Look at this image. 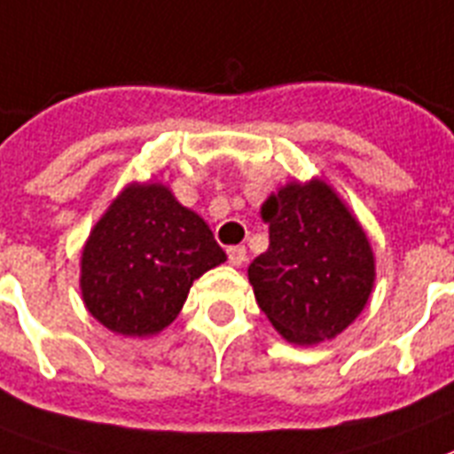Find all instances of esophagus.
Instances as JSON below:
<instances>
[{"label": "esophagus", "instance_id": "obj_1", "mask_svg": "<svg viewBox=\"0 0 454 454\" xmlns=\"http://www.w3.org/2000/svg\"><path fill=\"white\" fill-rule=\"evenodd\" d=\"M227 257H230L231 267H241L248 254H246V248H243V246H231V248H227Z\"/></svg>", "mask_w": 454, "mask_h": 454}]
</instances>
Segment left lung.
Returning <instances> with one entry per match:
<instances>
[{
	"label": "left lung",
	"instance_id": "1",
	"mask_svg": "<svg viewBox=\"0 0 454 454\" xmlns=\"http://www.w3.org/2000/svg\"><path fill=\"white\" fill-rule=\"evenodd\" d=\"M269 250L248 267L262 313L290 343L334 339L362 313L373 253L357 220L322 181L292 183L262 206Z\"/></svg>",
	"mask_w": 454,
	"mask_h": 454
}]
</instances>
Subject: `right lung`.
Listing matches in <instances>:
<instances>
[{
    "label": "right lung",
    "instance_id": "right-lung-1",
    "mask_svg": "<svg viewBox=\"0 0 454 454\" xmlns=\"http://www.w3.org/2000/svg\"><path fill=\"white\" fill-rule=\"evenodd\" d=\"M227 260L208 224L164 185H129L95 224L81 262L88 310L111 332L157 334L201 273Z\"/></svg>",
    "mask_w": 454,
    "mask_h": 454
}]
</instances>
